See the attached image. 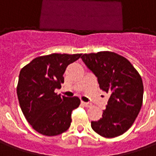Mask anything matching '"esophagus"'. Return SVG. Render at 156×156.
<instances>
[{
	"mask_svg": "<svg viewBox=\"0 0 156 156\" xmlns=\"http://www.w3.org/2000/svg\"><path fill=\"white\" fill-rule=\"evenodd\" d=\"M81 104L83 106H85V107H87V108H89V107H91V104L90 103H86V102H83V101H81Z\"/></svg>",
	"mask_w": 156,
	"mask_h": 156,
	"instance_id": "34e87169",
	"label": "esophagus"
}]
</instances>
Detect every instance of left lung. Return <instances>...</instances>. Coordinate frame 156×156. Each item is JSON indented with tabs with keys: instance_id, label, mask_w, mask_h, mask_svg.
<instances>
[{
	"instance_id": "8db88e82",
	"label": "left lung",
	"mask_w": 156,
	"mask_h": 156,
	"mask_svg": "<svg viewBox=\"0 0 156 156\" xmlns=\"http://www.w3.org/2000/svg\"><path fill=\"white\" fill-rule=\"evenodd\" d=\"M81 58L98 78L99 88L110 94L101 119L91 122L92 129L103 137L119 136L140 111L144 94L140 75L129 60L113 51L85 53Z\"/></svg>"
}]
</instances>
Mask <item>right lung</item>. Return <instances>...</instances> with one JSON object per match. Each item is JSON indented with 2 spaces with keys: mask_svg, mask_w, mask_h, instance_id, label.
Here are the masks:
<instances>
[{
  "mask_svg": "<svg viewBox=\"0 0 156 156\" xmlns=\"http://www.w3.org/2000/svg\"><path fill=\"white\" fill-rule=\"evenodd\" d=\"M81 55L37 57L20 72L16 88L20 107L27 122L40 134L55 136L70 127L72 111L79 106L80 99L61 96L54 90L63 83L67 67Z\"/></svg>",
  "mask_w": 156,
  "mask_h": 156,
  "instance_id": "obj_1",
  "label": "right lung"
}]
</instances>
